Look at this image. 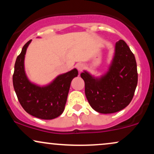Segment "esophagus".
I'll return each mask as SVG.
<instances>
[{
	"mask_svg": "<svg viewBox=\"0 0 154 154\" xmlns=\"http://www.w3.org/2000/svg\"><path fill=\"white\" fill-rule=\"evenodd\" d=\"M84 67H85V66H84V64H77V69H78V71L79 72H82V69H84Z\"/></svg>",
	"mask_w": 154,
	"mask_h": 154,
	"instance_id": "esophagus-1",
	"label": "esophagus"
}]
</instances>
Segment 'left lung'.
<instances>
[{
	"instance_id": "obj_1",
	"label": "left lung",
	"mask_w": 154,
	"mask_h": 154,
	"mask_svg": "<svg viewBox=\"0 0 154 154\" xmlns=\"http://www.w3.org/2000/svg\"><path fill=\"white\" fill-rule=\"evenodd\" d=\"M85 95L95 111L114 113L127 107L132 100L138 83L137 64L134 54L123 40L115 46V52L107 70L95 77L84 70Z\"/></svg>"
}]
</instances>
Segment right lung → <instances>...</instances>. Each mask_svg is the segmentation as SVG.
Returning <instances> with one entry per match:
<instances>
[{"label":"right lung","instance_id":"1","mask_svg":"<svg viewBox=\"0 0 154 154\" xmlns=\"http://www.w3.org/2000/svg\"><path fill=\"white\" fill-rule=\"evenodd\" d=\"M40 38V37H38ZM29 41L17 57L14 66L13 84L20 104L24 110L34 117L51 120L62 114L72 80L77 77L78 71L73 69L59 75L46 85H38L28 78L25 71L24 59Z\"/></svg>","mask_w":154,"mask_h":154}]
</instances>
